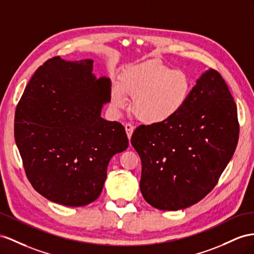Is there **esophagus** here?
<instances>
[{
  "mask_svg": "<svg viewBox=\"0 0 254 254\" xmlns=\"http://www.w3.org/2000/svg\"><path fill=\"white\" fill-rule=\"evenodd\" d=\"M125 127H126V131H127V135L128 139H131V136H132V134L134 132V128L135 127L131 125V123H126Z\"/></svg>",
  "mask_w": 254,
  "mask_h": 254,
  "instance_id": "esophagus-1",
  "label": "esophagus"
}]
</instances>
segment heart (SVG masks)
<instances>
[{
	"instance_id": "heart-1",
	"label": "heart",
	"mask_w": 254,
	"mask_h": 254,
	"mask_svg": "<svg viewBox=\"0 0 254 254\" xmlns=\"http://www.w3.org/2000/svg\"><path fill=\"white\" fill-rule=\"evenodd\" d=\"M192 91V81L185 70L174 69L158 60L132 65L123 71L121 82L112 89L116 108L127 106L133 97V113L146 125H162L184 109Z\"/></svg>"
}]
</instances>
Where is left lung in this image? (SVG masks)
Here are the masks:
<instances>
[{"instance_id":"obj_1","label":"left lung","mask_w":254,"mask_h":254,"mask_svg":"<svg viewBox=\"0 0 254 254\" xmlns=\"http://www.w3.org/2000/svg\"><path fill=\"white\" fill-rule=\"evenodd\" d=\"M238 136L237 107L230 89L217 70L208 69L174 119L134 131L131 142L141 160L142 196L161 210L198 203L218 184Z\"/></svg>"}]
</instances>
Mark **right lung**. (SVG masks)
Segmentation results:
<instances>
[{"label":"right lung","mask_w":254,"mask_h":254,"mask_svg":"<svg viewBox=\"0 0 254 254\" xmlns=\"http://www.w3.org/2000/svg\"><path fill=\"white\" fill-rule=\"evenodd\" d=\"M92 70L90 59H49L16 108L15 140L25 175L44 197L64 206L99 197L110 159L128 146L121 123L101 117L110 101V80L96 79Z\"/></svg>","instance_id":"1"}]
</instances>
